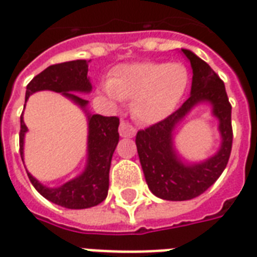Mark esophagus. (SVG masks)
Instances as JSON below:
<instances>
[{"instance_id": "esophagus-1", "label": "esophagus", "mask_w": 257, "mask_h": 257, "mask_svg": "<svg viewBox=\"0 0 257 257\" xmlns=\"http://www.w3.org/2000/svg\"><path fill=\"white\" fill-rule=\"evenodd\" d=\"M121 137H133L136 133V129L133 128L132 125L126 122V121H121L120 128H118Z\"/></svg>"}]
</instances>
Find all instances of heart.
<instances>
[{
	"mask_svg": "<svg viewBox=\"0 0 257 257\" xmlns=\"http://www.w3.org/2000/svg\"><path fill=\"white\" fill-rule=\"evenodd\" d=\"M187 82L183 64L142 62L114 68L102 91L114 101L132 98V114L142 122L155 124L174 111Z\"/></svg>",
	"mask_w": 257,
	"mask_h": 257,
	"instance_id": "1",
	"label": "heart"
}]
</instances>
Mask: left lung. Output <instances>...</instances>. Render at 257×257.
Returning a JSON list of instances; mask_svg holds the SVG:
<instances>
[{"label": "left lung", "mask_w": 257, "mask_h": 257, "mask_svg": "<svg viewBox=\"0 0 257 257\" xmlns=\"http://www.w3.org/2000/svg\"><path fill=\"white\" fill-rule=\"evenodd\" d=\"M182 52L193 68L191 94L178 110L167 118L139 131L137 154L140 158L147 185L166 201H187L205 193L214 183L228 164L232 151V105L229 103L224 82L202 59L189 50ZM209 102L220 125L221 148L210 160L201 164L185 165L173 148V131L188 111L198 103Z\"/></svg>", "instance_id": "obj_1"}]
</instances>
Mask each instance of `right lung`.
Instances as JSON below:
<instances>
[{"label":"right lung","mask_w":257,"mask_h":257,"mask_svg":"<svg viewBox=\"0 0 257 257\" xmlns=\"http://www.w3.org/2000/svg\"><path fill=\"white\" fill-rule=\"evenodd\" d=\"M89 62L87 60H71L64 63L52 64L44 71L37 74L29 82L25 91V99L29 95L40 90H52L62 93L64 97L79 105L87 113V102L78 93H90L91 83L89 76ZM89 136H87V164L85 171L60 187L50 189L43 186L29 172L28 178L33 187L43 197L59 206L67 209H87L97 206L106 198L109 190V170L111 156L118 144V117H105L101 114H89ZM20 155L24 158V136L28 128L24 124L23 114L20 118Z\"/></svg>","instance_id":"obj_1"}]
</instances>
